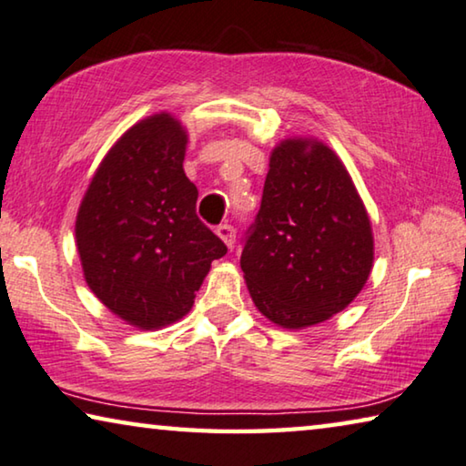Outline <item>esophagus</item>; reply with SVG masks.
I'll use <instances>...</instances> for the list:
<instances>
[{
  "label": "esophagus",
  "instance_id": "obj_1",
  "mask_svg": "<svg viewBox=\"0 0 466 466\" xmlns=\"http://www.w3.org/2000/svg\"><path fill=\"white\" fill-rule=\"evenodd\" d=\"M217 235L225 241L227 248H233V243H235V228L231 225H218L217 227Z\"/></svg>",
  "mask_w": 466,
  "mask_h": 466
}]
</instances>
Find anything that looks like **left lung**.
I'll list each match as a JSON object with an SVG mask.
<instances>
[{
	"instance_id": "left-lung-1",
	"label": "left lung",
	"mask_w": 466,
	"mask_h": 466,
	"mask_svg": "<svg viewBox=\"0 0 466 466\" xmlns=\"http://www.w3.org/2000/svg\"><path fill=\"white\" fill-rule=\"evenodd\" d=\"M371 266L368 210L337 152L316 138L279 142L241 251L260 314L287 330L322 324L360 295Z\"/></svg>"
}]
</instances>
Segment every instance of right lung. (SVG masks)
I'll use <instances>...</instances> for the list:
<instances>
[{
    "instance_id": "obj_1",
    "label": "right lung",
    "mask_w": 466,
    "mask_h": 466,
    "mask_svg": "<svg viewBox=\"0 0 466 466\" xmlns=\"http://www.w3.org/2000/svg\"><path fill=\"white\" fill-rule=\"evenodd\" d=\"M186 147V127L171 113L140 119L105 155L76 217L88 289L140 330L186 316L212 260L227 254L196 215Z\"/></svg>"
}]
</instances>
